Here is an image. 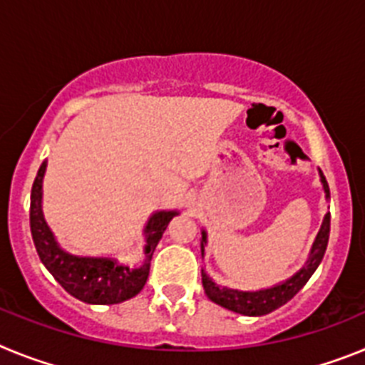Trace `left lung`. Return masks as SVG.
Returning a JSON list of instances; mask_svg holds the SVG:
<instances>
[{
  "mask_svg": "<svg viewBox=\"0 0 365 365\" xmlns=\"http://www.w3.org/2000/svg\"><path fill=\"white\" fill-rule=\"evenodd\" d=\"M318 175H320V182L324 186L325 199H331V193H329V185L325 180L324 173L318 168ZM329 230H331V214L324 215V221H322V227L316 234V240L311 247V252H309L307 261L303 263L302 269L298 272H294L291 278L283 279V282L276 283L272 287H267V289H259V291H237V289H230V287L217 285L214 279L208 276V272H205V269H201L202 276V287H205L206 296L212 299L214 303L221 305V307L228 309L232 312H237V314L243 316H265L269 312L276 311L282 305H285L289 299L294 298L299 292L305 283L309 282L314 270L318 269V265L324 259L325 248H327L329 241ZM208 243V234L202 228L201 230V256L205 257V247Z\"/></svg>",
  "mask_w": 365,
  "mask_h": 365,
  "instance_id": "8db88e82",
  "label": "left lung"
}]
</instances>
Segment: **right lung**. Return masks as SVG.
Here are the masks:
<instances>
[{
    "label": "right lung",
    "instance_id": "obj_1",
    "mask_svg": "<svg viewBox=\"0 0 365 365\" xmlns=\"http://www.w3.org/2000/svg\"><path fill=\"white\" fill-rule=\"evenodd\" d=\"M43 160L31 190V234L41 263L60 285L76 299L89 305H115L143 291L150 274V261L164 230L179 210H157L148 217L144 235V259L137 265L120 263L115 256H78L56 241L43 217Z\"/></svg>",
    "mask_w": 365,
    "mask_h": 365
}]
</instances>
